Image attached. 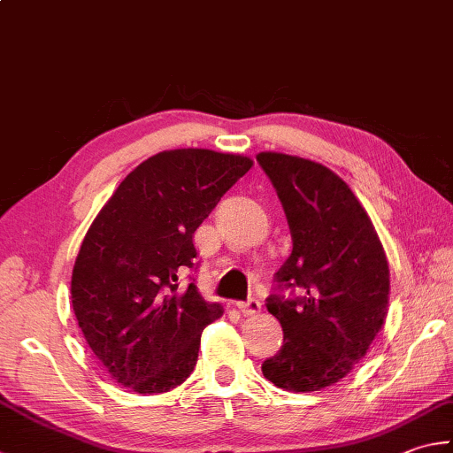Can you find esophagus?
<instances>
[{"mask_svg":"<svg viewBox=\"0 0 453 453\" xmlns=\"http://www.w3.org/2000/svg\"><path fill=\"white\" fill-rule=\"evenodd\" d=\"M260 300H256V297H250V300L241 302L238 303V310H241L242 315H256L260 313Z\"/></svg>","mask_w":453,"mask_h":453,"instance_id":"34e87169","label":"esophagus"}]
</instances>
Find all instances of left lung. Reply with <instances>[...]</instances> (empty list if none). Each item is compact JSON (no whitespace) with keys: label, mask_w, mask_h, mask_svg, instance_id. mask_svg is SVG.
I'll list each match as a JSON object with an SVG mask.
<instances>
[{"label":"left lung","mask_w":453,"mask_h":453,"mask_svg":"<svg viewBox=\"0 0 453 453\" xmlns=\"http://www.w3.org/2000/svg\"><path fill=\"white\" fill-rule=\"evenodd\" d=\"M256 161L274 185L294 241L266 300L284 345L262 372L289 392L321 390L351 372L385 326L388 262L366 211L331 169L276 151ZM284 288L303 296H284Z\"/></svg>","instance_id":"8db88e82"}]
</instances>
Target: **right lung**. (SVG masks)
<instances>
[{
    "label": "right lung",
    "mask_w": 453,
    "mask_h": 453,
    "mask_svg": "<svg viewBox=\"0 0 453 453\" xmlns=\"http://www.w3.org/2000/svg\"><path fill=\"white\" fill-rule=\"evenodd\" d=\"M252 159L172 150L143 161L94 219L76 256L73 310L92 353L140 395L167 392L197 365L201 333L223 315L201 297L193 234Z\"/></svg>",
    "instance_id": "obj_1"
}]
</instances>
